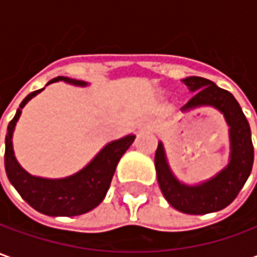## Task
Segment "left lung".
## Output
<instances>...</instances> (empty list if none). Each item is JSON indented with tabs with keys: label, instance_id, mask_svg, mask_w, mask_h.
I'll return each instance as SVG.
<instances>
[{
	"label": "left lung",
	"instance_id": "obj_1",
	"mask_svg": "<svg viewBox=\"0 0 257 257\" xmlns=\"http://www.w3.org/2000/svg\"><path fill=\"white\" fill-rule=\"evenodd\" d=\"M184 84L194 93L183 110L199 105H212L224 114L230 127V162L216 177L199 186H184L170 172L163 144L159 143L154 164L157 182L166 200L179 212L187 214H206L227 207L242 190L253 166V144L250 127L242 108L232 94L203 77H187Z\"/></svg>",
	"mask_w": 257,
	"mask_h": 257
}]
</instances>
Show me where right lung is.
<instances>
[{
	"label": "right lung",
	"instance_id": "add662e5",
	"mask_svg": "<svg viewBox=\"0 0 257 257\" xmlns=\"http://www.w3.org/2000/svg\"><path fill=\"white\" fill-rule=\"evenodd\" d=\"M55 81L85 85L84 81L71 80L68 77H57L50 83ZM40 91H43V88L33 91L25 97L23 103L20 104V108L17 110L14 118L8 124V133L5 136L4 156L5 172L8 180L25 202L43 214L70 217L90 212L103 202L104 196L110 187L117 163L134 142V136H127L124 139L107 144L91 160V163L87 164L81 172L75 173L70 177L57 180L34 177L25 172L15 160L13 150V132L17 120L20 118L21 108L28 103V100H31Z\"/></svg>",
	"mask_w": 257,
	"mask_h": 257
}]
</instances>
